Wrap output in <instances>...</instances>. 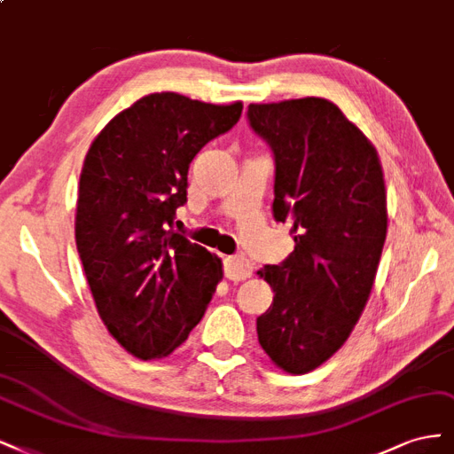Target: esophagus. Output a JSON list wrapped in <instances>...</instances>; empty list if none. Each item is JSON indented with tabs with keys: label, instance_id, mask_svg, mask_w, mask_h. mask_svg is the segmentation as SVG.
Wrapping results in <instances>:
<instances>
[{
	"label": "esophagus",
	"instance_id": "34e87169",
	"mask_svg": "<svg viewBox=\"0 0 454 454\" xmlns=\"http://www.w3.org/2000/svg\"><path fill=\"white\" fill-rule=\"evenodd\" d=\"M224 275L230 281H245L253 275V264L245 256H228L224 260Z\"/></svg>",
	"mask_w": 454,
	"mask_h": 454
}]
</instances>
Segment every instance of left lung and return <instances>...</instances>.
I'll return each mask as SVG.
<instances>
[{
    "instance_id": "1",
    "label": "left lung",
    "mask_w": 454,
    "mask_h": 454,
    "mask_svg": "<svg viewBox=\"0 0 454 454\" xmlns=\"http://www.w3.org/2000/svg\"><path fill=\"white\" fill-rule=\"evenodd\" d=\"M247 121L275 162L273 216L292 251L260 277L273 303L258 341L288 373L318 368L353 332L387 239V194L373 145L323 98L251 104Z\"/></svg>"
}]
</instances>
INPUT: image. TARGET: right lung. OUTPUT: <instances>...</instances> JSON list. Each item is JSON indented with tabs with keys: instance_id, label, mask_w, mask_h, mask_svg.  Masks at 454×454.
I'll return each mask as SVG.
<instances>
[{
	"instance_id": "right-lung-1",
	"label": "right lung",
	"mask_w": 454,
	"mask_h": 454,
	"mask_svg": "<svg viewBox=\"0 0 454 454\" xmlns=\"http://www.w3.org/2000/svg\"><path fill=\"white\" fill-rule=\"evenodd\" d=\"M243 106L151 94L94 139L79 181L75 239L98 313L141 360L186 341L223 279V262L173 230L188 168L238 124Z\"/></svg>"
}]
</instances>
